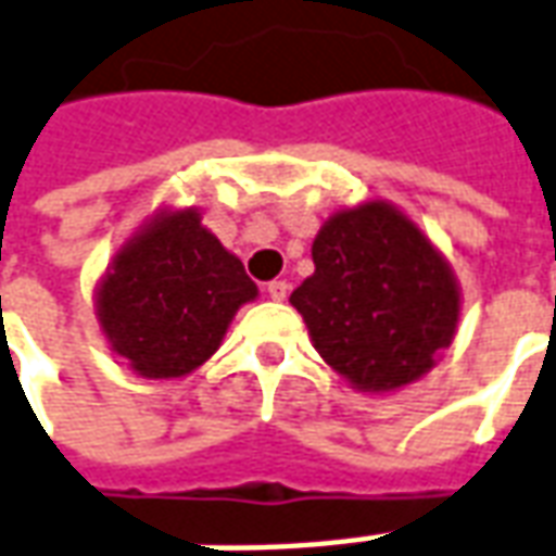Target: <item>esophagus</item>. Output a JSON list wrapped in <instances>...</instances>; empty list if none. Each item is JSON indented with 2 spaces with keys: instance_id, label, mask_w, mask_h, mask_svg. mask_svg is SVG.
Listing matches in <instances>:
<instances>
[{
  "instance_id": "obj_1",
  "label": "esophagus",
  "mask_w": 556,
  "mask_h": 556,
  "mask_svg": "<svg viewBox=\"0 0 556 556\" xmlns=\"http://www.w3.org/2000/svg\"><path fill=\"white\" fill-rule=\"evenodd\" d=\"M267 294H270L274 301H286V294H289V282H286V279H274V282H267Z\"/></svg>"
}]
</instances>
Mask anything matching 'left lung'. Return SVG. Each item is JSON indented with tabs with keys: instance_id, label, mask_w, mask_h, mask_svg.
<instances>
[{
	"instance_id": "1",
	"label": "left lung",
	"mask_w": 556,
	"mask_h": 556,
	"mask_svg": "<svg viewBox=\"0 0 556 556\" xmlns=\"http://www.w3.org/2000/svg\"><path fill=\"white\" fill-rule=\"evenodd\" d=\"M313 277L291 291L325 364L364 394L418 382L460 321V286L430 238L388 201L328 216Z\"/></svg>"
}]
</instances>
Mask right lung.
Segmentation results:
<instances>
[{"instance_id": "right-lung-1", "label": "right lung", "mask_w": 556, "mask_h": 556, "mask_svg": "<svg viewBox=\"0 0 556 556\" xmlns=\"http://www.w3.org/2000/svg\"><path fill=\"white\" fill-rule=\"evenodd\" d=\"M255 298L243 262L195 207H162L111 258L96 286V318L129 370L180 379L211 358L235 313Z\"/></svg>"}]
</instances>
